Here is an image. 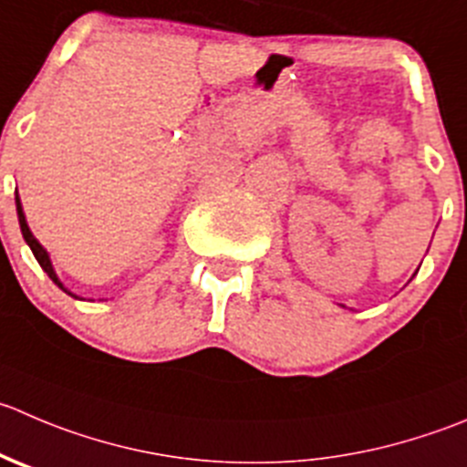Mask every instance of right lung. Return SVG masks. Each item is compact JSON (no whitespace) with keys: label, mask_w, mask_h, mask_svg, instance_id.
I'll list each match as a JSON object with an SVG mask.
<instances>
[{"label":"right lung","mask_w":467,"mask_h":467,"mask_svg":"<svg viewBox=\"0 0 467 467\" xmlns=\"http://www.w3.org/2000/svg\"><path fill=\"white\" fill-rule=\"evenodd\" d=\"M16 210H17V221H20L22 237H25L26 246L31 248V253H34V257H36V260H38V265L43 266V271H45V274H47L49 278H52V283H54V285H58V287H61L63 292H66V294H70V296H75V298H79V296H77V294H72L70 289H67L66 285L61 283V278H58V275H57V271H54V265H52V260H49V253L45 251L43 246H40V242H38V239L34 237V233H31V230H29V223H26L25 210H22V202H20V196H17V193H16Z\"/></svg>","instance_id":"1"}]
</instances>
